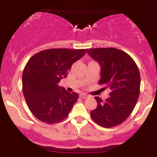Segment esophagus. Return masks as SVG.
Masks as SVG:
<instances>
[{
    "label": "esophagus",
    "instance_id": "34e87169",
    "mask_svg": "<svg viewBox=\"0 0 157 157\" xmlns=\"http://www.w3.org/2000/svg\"><path fill=\"white\" fill-rule=\"evenodd\" d=\"M80 97H81V98H83V99H86L89 97V95L86 94H80Z\"/></svg>",
    "mask_w": 157,
    "mask_h": 157
}]
</instances>
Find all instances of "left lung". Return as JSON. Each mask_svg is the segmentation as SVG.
I'll use <instances>...</instances> for the list:
<instances>
[{
    "label": "left lung",
    "instance_id": "obj_1",
    "mask_svg": "<svg viewBox=\"0 0 157 157\" xmlns=\"http://www.w3.org/2000/svg\"><path fill=\"white\" fill-rule=\"evenodd\" d=\"M86 51L101 67L99 84L111 90L110 97L104 101L94 97L97 106L91 111V117L102 127H114L125 121L136 105L140 95V71L132 57L120 49L98 48Z\"/></svg>",
    "mask_w": 157,
    "mask_h": 157
}]
</instances>
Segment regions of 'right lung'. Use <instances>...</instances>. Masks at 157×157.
<instances>
[{"instance_id": "obj_1", "label": "right lung", "mask_w": 157, "mask_h": 157, "mask_svg": "<svg viewBox=\"0 0 157 157\" xmlns=\"http://www.w3.org/2000/svg\"><path fill=\"white\" fill-rule=\"evenodd\" d=\"M86 49L51 48L29 60L22 75L23 93L32 114L40 121L54 124L63 120L78 99L58 86L71 66L85 55Z\"/></svg>"}]
</instances>
